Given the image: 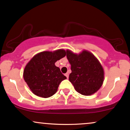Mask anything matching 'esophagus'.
Instances as JSON below:
<instances>
[{
	"instance_id": "obj_1",
	"label": "esophagus",
	"mask_w": 130,
	"mask_h": 130,
	"mask_svg": "<svg viewBox=\"0 0 130 130\" xmlns=\"http://www.w3.org/2000/svg\"><path fill=\"white\" fill-rule=\"evenodd\" d=\"M65 76L67 78L69 77V73H68V72H67V73H66V74H65Z\"/></svg>"
}]
</instances>
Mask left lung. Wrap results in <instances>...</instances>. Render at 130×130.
Here are the masks:
<instances>
[{"mask_svg": "<svg viewBox=\"0 0 130 130\" xmlns=\"http://www.w3.org/2000/svg\"><path fill=\"white\" fill-rule=\"evenodd\" d=\"M66 56L72 71L69 80L76 91L84 95L95 93L102 86L104 79V69L98 59L86 50L77 54L68 50Z\"/></svg>", "mask_w": 130, "mask_h": 130, "instance_id": "8db88e82", "label": "left lung"}]
</instances>
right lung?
<instances>
[{"label": "right lung", "instance_id": "add662e5", "mask_svg": "<svg viewBox=\"0 0 130 130\" xmlns=\"http://www.w3.org/2000/svg\"><path fill=\"white\" fill-rule=\"evenodd\" d=\"M65 56L64 50L43 51L29 61L23 71V78L35 95L48 98L56 92L59 84L66 77L54 64Z\"/></svg>", "mask_w": 130, "mask_h": 130}]
</instances>
